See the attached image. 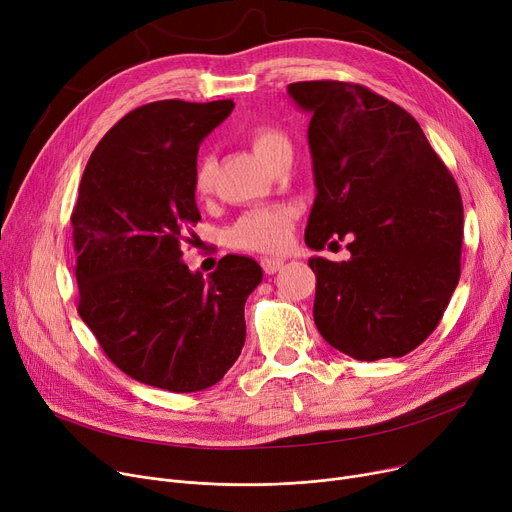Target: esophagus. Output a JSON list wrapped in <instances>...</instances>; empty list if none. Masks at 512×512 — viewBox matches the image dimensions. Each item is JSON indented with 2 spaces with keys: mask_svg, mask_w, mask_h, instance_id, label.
Returning a JSON list of instances; mask_svg holds the SVG:
<instances>
[{
  "mask_svg": "<svg viewBox=\"0 0 512 512\" xmlns=\"http://www.w3.org/2000/svg\"><path fill=\"white\" fill-rule=\"evenodd\" d=\"M283 264H285V260H283V258H270V256L260 258V266H262V270H264L266 275H275V273H279V270L283 268Z\"/></svg>",
  "mask_w": 512,
  "mask_h": 512,
  "instance_id": "34e87169",
  "label": "esophagus"
}]
</instances>
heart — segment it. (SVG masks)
Masks as SVG:
<instances>
[{"label":"heart","instance_id":"1","mask_svg":"<svg viewBox=\"0 0 512 512\" xmlns=\"http://www.w3.org/2000/svg\"><path fill=\"white\" fill-rule=\"evenodd\" d=\"M254 155L266 165L277 150L287 142V138L273 128H258L250 136ZM215 184V159L204 155L194 171V192L206 196ZM293 229V210L287 206H266L256 208L239 217L229 231L231 244L252 252H277L285 248Z\"/></svg>","mask_w":512,"mask_h":512}]
</instances>
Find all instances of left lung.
I'll return each instance as SVG.
<instances>
[{
    "mask_svg": "<svg viewBox=\"0 0 512 512\" xmlns=\"http://www.w3.org/2000/svg\"><path fill=\"white\" fill-rule=\"evenodd\" d=\"M312 115L316 200L306 244L347 239L351 258H310L314 322L353 359L403 357L438 326L461 277L463 202L424 130L362 84L293 82Z\"/></svg>",
    "mask_w": 512,
    "mask_h": 512,
    "instance_id": "left-lung-1",
    "label": "left lung"
}]
</instances>
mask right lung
<instances>
[{"label":"right lung","mask_w":512,"mask_h":512,"mask_svg":"<svg viewBox=\"0 0 512 512\" xmlns=\"http://www.w3.org/2000/svg\"><path fill=\"white\" fill-rule=\"evenodd\" d=\"M233 107L167 99L130 111L90 155L72 210L80 318L119 370L171 393L227 374L262 281L246 256L227 254L208 277L182 260L184 229L200 221L198 148Z\"/></svg>","instance_id":"obj_1"}]
</instances>
